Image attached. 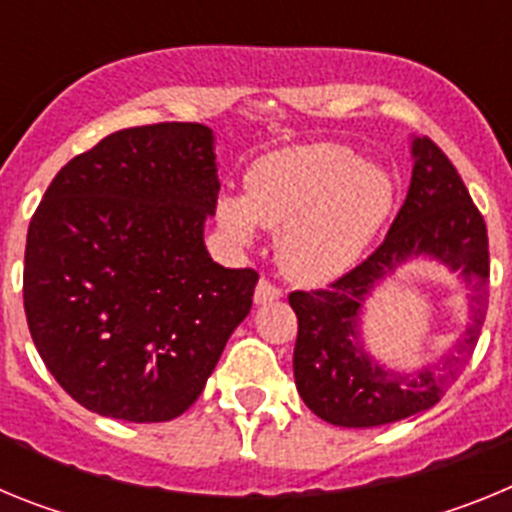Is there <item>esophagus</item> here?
I'll return each instance as SVG.
<instances>
[{
  "label": "esophagus",
  "instance_id": "esophagus-1",
  "mask_svg": "<svg viewBox=\"0 0 512 512\" xmlns=\"http://www.w3.org/2000/svg\"><path fill=\"white\" fill-rule=\"evenodd\" d=\"M279 297H282V289L274 287V284L266 282V279H261V282L256 284V292H253V302H256V305H266V302H277Z\"/></svg>",
  "mask_w": 512,
  "mask_h": 512
}]
</instances>
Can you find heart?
Listing matches in <instances>:
<instances>
[{
    "label": "heart",
    "instance_id": "1",
    "mask_svg": "<svg viewBox=\"0 0 512 512\" xmlns=\"http://www.w3.org/2000/svg\"><path fill=\"white\" fill-rule=\"evenodd\" d=\"M392 202L387 171L338 143H307L259 158L246 197L217 200V223L238 246H251L259 225L274 230L279 269L292 282L325 284L359 261Z\"/></svg>",
    "mask_w": 512,
    "mask_h": 512
}]
</instances>
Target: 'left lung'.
Returning <instances> with one entry per match:
<instances>
[{
  "instance_id": "1",
  "label": "left lung",
  "mask_w": 512,
  "mask_h": 512,
  "mask_svg": "<svg viewBox=\"0 0 512 512\" xmlns=\"http://www.w3.org/2000/svg\"><path fill=\"white\" fill-rule=\"evenodd\" d=\"M413 176L405 205L397 212L382 246L328 289L292 292L297 315L295 384L302 402L325 423L341 428H374L433 408L469 359L485 323L490 251L485 220L474 207L451 161L428 138H410ZM413 260H433L467 283L470 323L455 354L402 373L365 348V300L394 271Z\"/></svg>"
}]
</instances>
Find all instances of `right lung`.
<instances>
[{"label":"right lung","instance_id":"obj_1","mask_svg":"<svg viewBox=\"0 0 512 512\" xmlns=\"http://www.w3.org/2000/svg\"><path fill=\"white\" fill-rule=\"evenodd\" d=\"M215 133L128 128L71 158L27 230L25 315L48 372L104 418L164 423L194 405L251 310L253 269L205 246Z\"/></svg>","mask_w":512,"mask_h":512}]
</instances>
